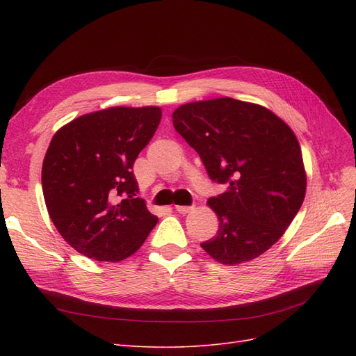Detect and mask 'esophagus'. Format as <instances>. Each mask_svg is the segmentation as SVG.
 Here are the masks:
<instances>
[{"mask_svg":"<svg viewBox=\"0 0 356 356\" xmlns=\"http://www.w3.org/2000/svg\"><path fill=\"white\" fill-rule=\"evenodd\" d=\"M175 211L179 212V213H188V212L193 211V207H182V204H177Z\"/></svg>","mask_w":356,"mask_h":356,"instance_id":"esophagus-1","label":"esophagus"}]
</instances>
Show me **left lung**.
<instances>
[{
	"label": "left lung",
	"mask_w": 356,
	"mask_h": 356,
	"mask_svg": "<svg viewBox=\"0 0 356 356\" xmlns=\"http://www.w3.org/2000/svg\"><path fill=\"white\" fill-rule=\"evenodd\" d=\"M172 118L208 175L229 184L208 200L220 224L217 236L200 246L227 266L260 257L282 238L306 196L293 129L266 106L227 96L184 104Z\"/></svg>",
	"instance_id": "8db88e82"
}]
</instances>
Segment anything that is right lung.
<instances>
[{
  "instance_id": "add662e5",
  "label": "right lung",
  "mask_w": 356,
  "mask_h": 356,
  "mask_svg": "<svg viewBox=\"0 0 356 356\" xmlns=\"http://www.w3.org/2000/svg\"><path fill=\"white\" fill-rule=\"evenodd\" d=\"M160 120V106H110L53 135L42 160V195L55 227L77 252L122 261L154 229L157 217L136 197L132 166Z\"/></svg>"
}]
</instances>
